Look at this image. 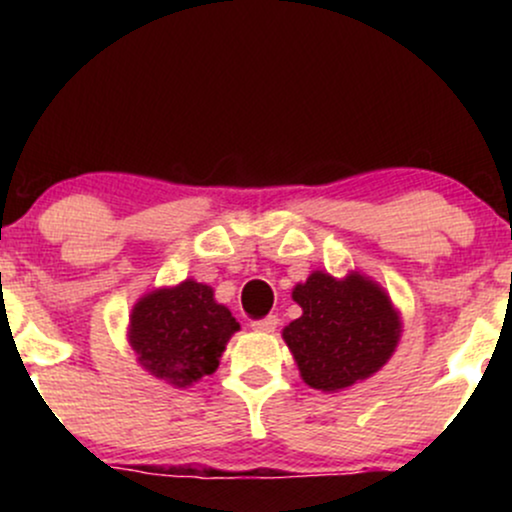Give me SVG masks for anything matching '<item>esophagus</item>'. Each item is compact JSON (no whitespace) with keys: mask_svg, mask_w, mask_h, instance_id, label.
<instances>
[{"mask_svg":"<svg viewBox=\"0 0 512 512\" xmlns=\"http://www.w3.org/2000/svg\"><path fill=\"white\" fill-rule=\"evenodd\" d=\"M276 325H279V317L276 315H267V317H260V320L250 322V327L255 332H274Z\"/></svg>","mask_w":512,"mask_h":512,"instance_id":"esophagus-1","label":"esophagus"}]
</instances>
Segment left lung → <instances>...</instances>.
I'll use <instances>...</instances> for the list:
<instances>
[{"label": "left lung", "mask_w": 512, "mask_h": 512, "mask_svg": "<svg viewBox=\"0 0 512 512\" xmlns=\"http://www.w3.org/2000/svg\"><path fill=\"white\" fill-rule=\"evenodd\" d=\"M303 315L284 330L301 378L315 390L334 392L383 368L399 339L390 298L366 276L344 281L313 272L293 289Z\"/></svg>", "instance_id": "left-lung-1"}]
</instances>
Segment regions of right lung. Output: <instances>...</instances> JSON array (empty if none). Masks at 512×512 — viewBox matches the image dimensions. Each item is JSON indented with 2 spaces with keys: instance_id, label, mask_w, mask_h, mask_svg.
Segmentation results:
<instances>
[{
  "instance_id": "1",
  "label": "right lung",
  "mask_w": 512,
  "mask_h": 512,
  "mask_svg": "<svg viewBox=\"0 0 512 512\" xmlns=\"http://www.w3.org/2000/svg\"><path fill=\"white\" fill-rule=\"evenodd\" d=\"M238 327L231 310L214 301L209 286L187 279L134 305L129 342L151 375L185 387L219 368L226 342Z\"/></svg>"
}]
</instances>
